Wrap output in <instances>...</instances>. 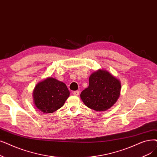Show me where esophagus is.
Wrapping results in <instances>:
<instances>
[{"mask_svg": "<svg viewBox=\"0 0 157 157\" xmlns=\"http://www.w3.org/2000/svg\"><path fill=\"white\" fill-rule=\"evenodd\" d=\"M79 92L78 91V90H76V91H74L72 94H73L74 95H76V96H77V95H79Z\"/></svg>", "mask_w": 157, "mask_h": 157, "instance_id": "esophagus-1", "label": "esophagus"}]
</instances>
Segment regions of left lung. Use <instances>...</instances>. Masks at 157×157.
<instances>
[{
    "mask_svg": "<svg viewBox=\"0 0 157 157\" xmlns=\"http://www.w3.org/2000/svg\"><path fill=\"white\" fill-rule=\"evenodd\" d=\"M120 81L106 71H95L89 78V85L81 92L84 104L95 111H105L118 99L121 92Z\"/></svg>",
    "mask_w": 157,
    "mask_h": 157,
    "instance_id": "8db88e82",
    "label": "left lung"
}]
</instances>
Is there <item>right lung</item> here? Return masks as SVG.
<instances>
[{
  "mask_svg": "<svg viewBox=\"0 0 157 157\" xmlns=\"http://www.w3.org/2000/svg\"><path fill=\"white\" fill-rule=\"evenodd\" d=\"M69 94L64 83L48 78L36 85L33 98L35 106L41 112L51 113L63 106Z\"/></svg>",
  "mask_w": 157,
  "mask_h": 157,
  "instance_id": "obj_1",
  "label": "right lung"
}]
</instances>
